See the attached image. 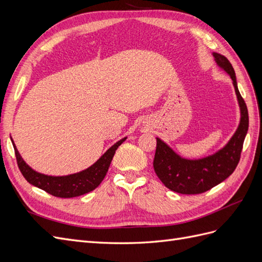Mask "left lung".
<instances>
[{"instance_id": "left-lung-1", "label": "left lung", "mask_w": 262, "mask_h": 262, "mask_svg": "<svg viewBox=\"0 0 262 262\" xmlns=\"http://www.w3.org/2000/svg\"><path fill=\"white\" fill-rule=\"evenodd\" d=\"M216 64L231 76L235 93L241 108V121L234 136L227 144L216 153L199 160H187L156 138V152L154 157V170L163 184L172 191L182 194H198L208 191L211 188L229 177L238 165L244 140L248 131V110L236 82L235 71L224 55L213 53Z\"/></svg>"}]
</instances>
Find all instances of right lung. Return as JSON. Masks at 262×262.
<instances>
[{"label": "right lung", "mask_w": 262, "mask_h": 262, "mask_svg": "<svg viewBox=\"0 0 262 262\" xmlns=\"http://www.w3.org/2000/svg\"><path fill=\"white\" fill-rule=\"evenodd\" d=\"M126 138L121 139L115 143L112 147L107 149V152L102 155L99 160L93 164L91 167L80 172L72 173L68 176H48L43 173L37 172L25 163L23 160L18 150L13 142V146L16 155V161L18 168L23 176L29 182L37 188L45 190L54 196L58 198H74L89 193L95 188H97L102 179L105 178L110 163L113 161V157L116 153V149L120 146Z\"/></svg>", "instance_id": "add662e5"}]
</instances>
